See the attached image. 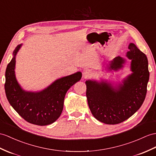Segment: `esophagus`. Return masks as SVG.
I'll return each instance as SVG.
<instances>
[{
    "mask_svg": "<svg viewBox=\"0 0 156 156\" xmlns=\"http://www.w3.org/2000/svg\"><path fill=\"white\" fill-rule=\"evenodd\" d=\"M90 71H89L88 69L84 70V71H83V78H85V79H86V78H87V77H89V76H90Z\"/></svg>",
    "mask_w": 156,
    "mask_h": 156,
    "instance_id": "34e87169",
    "label": "esophagus"
}]
</instances>
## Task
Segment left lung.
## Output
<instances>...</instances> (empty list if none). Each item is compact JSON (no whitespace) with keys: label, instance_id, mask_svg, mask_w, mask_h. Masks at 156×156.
<instances>
[{"label":"left lung","instance_id":"left-lung-1","mask_svg":"<svg viewBox=\"0 0 156 156\" xmlns=\"http://www.w3.org/2000/svg\"><path fill=\"white\" fill-rule=\"evenodd\" d=\"M127 57L132 59L133 73L119 89L105 83L87 81L86 95L90 112L96 119L107 124L124 122L141 107L145 100L150 72L146 55L134 44L129 45ZM124 59L116 57L108 63L114 70L120 69Z\"/></svg>","mask_w":156,"mask_h":156}]
</instances>
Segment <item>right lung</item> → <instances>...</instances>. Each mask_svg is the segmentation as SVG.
<instances>
[{
    "label": "right lung",
    "mask_w": 156,
    "mask_h": 156,
    "mask_svg": "<svg viewBox=\"0 0 156 156\" xmlns=\"http://www.w3.org/2000/svg\"><path fill=\"white\" fill-rule=\"evenodd\" d=\"M21 45L14 51V57L7 66L5 89L9 103L28 122L38 126L52 124L62 112L67 91L80 80L81 72L61 78L39 93L26 92L21 89L14 74L15 56Z\"/></svg>",
    "instance_id": "1"
}]
</instances>
